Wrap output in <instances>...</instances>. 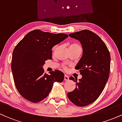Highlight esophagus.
Listing matches in <instances>:
<instances>
[{
    "mask_svg": "<svg viewBox=\"0 0 122 122\" xmlns=\"http://www.w3.org/2000/svg\"><path fill=\"white\" fill-rule=\"evenodd\" d=\"M64 80H65V81H68V80H69V76H68L67 75L64 76Z\"/></svg>",
    "mask_w": 122,
    "mask_h": 122,
    "instance_id": "1",
    "label": "esophagus"
}]
</instances>
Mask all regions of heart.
<instances>
[{"mask_svg": "<svg viewBox=\"0 0 122 122\" xmlns=\"http://www.w3.org/2000/svg\"><path fill=\"white\" fill-rule=\"evenodd\" d=\"M71 47H81L79 44H77V43H72V44H71V45L69 46V48H71ZM64 69L66 70L67 69L66 67L64 66Z\"/></svg>", "mask_w": 122, "mask_h": 122, "instance_id": "obj_1", "label": "heart"}]
</instances>
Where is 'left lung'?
<instances>
[{
	"label": "left lung",
	"mask_w": 122,
	"mask_h": 122,
	"mask_svg": "<svg viewBox=\"0 0 122 122\" xmlns=\"http://www.w3.org/2000/svg\"><path fill=\"white\" fill-rule=\"evenodd\" d=\"M69 36L80 42L83 51L75 68L82 78L77 81L70 77L76 82V86L68 93V97L76 106L85 107L97 100L106 86L110 71V54L103 40L91 31L81 30Z\"/></svg>",
	"instance_id": "obj_1"
}]
</instances>
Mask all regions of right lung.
Wrapping results in <instances>:
<instances>
[{"label": "right lung", "mask_w": 122, "mask_h": 122, "mask_svg": "<svg viewBox=\"0 0 122 122\" xmlns=\"http://www.w3.org/2000/svg\"><path fill=\"white\" fill-rule=\"evenodd\" d=\"M68 37L66 34H53L38 30L28 33L12 52L11 69L18 91L25 99L40 102L49 94L55 81L61 82L64 74L56 70L45 73V61L52 58V50Z\"/></svg>", "instance_id": "right-lung-1"}]
</instances>
